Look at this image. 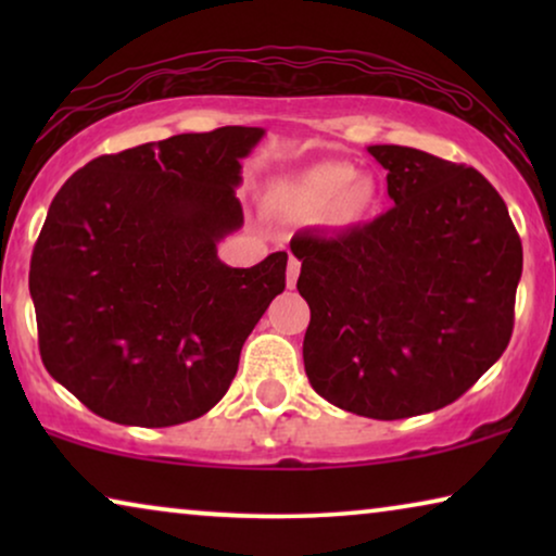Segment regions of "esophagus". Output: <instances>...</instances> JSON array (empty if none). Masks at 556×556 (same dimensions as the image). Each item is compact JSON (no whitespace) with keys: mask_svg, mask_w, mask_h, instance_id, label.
<instances>
[{"mask_svg":"<svg viewBox=\"0 0 556 556\" xmlns=\"http://www.w3.org/2000/svg\"><path fill=\"white\" fill-rule=\"evenodd\" d=\"M299 273H301V263L291 255V257H288V270H286L288 288H295V283H299Z\"/></svg>","mask_w":556,"mask_h":556,"instance_id":"1","label":"esophagus"}]
</instances>
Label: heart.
Listing matches in <instances>:
<instances>
[{
  "label": "heart",
  "mask_w": 556,
  "mask_h": 556,
  "mask_svg": "<svg viewBox=\"0 0 556 556\" xmlns=\"http://www.w3.org/2000/svg\"><path fill=\"white\" fill-rule=\"evenodd\" d=\"M286 200L301 217H326L333 225H352L377 202L375 179L356 174L346 162L308 166L286 187Z\"/></svg>",
  "instance_id": "heart-1"
}]
</instances>
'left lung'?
<instances>
[{
  "label": "left lung",
  "mask_w": 556,
  "mask_h": 556,
  "mask_svg": "<svg viewBox=\"0 0 556 556\" xmlns=\"http://www.w3.org/2000/svg\"><path fill=\"white\" fill-rule=\"evenodd\" d=\"M369 154L394 207L291 240L311 308L303 364L331 405L402 420L451 405L504 354L523 253L506 202L473 166L392 143Z\"/></svg>",
  "instance_id": "obj_1"
}]
</instances>
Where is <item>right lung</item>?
Wrapping results in <instances>:
<instances>
[{
    "label": "right lung",
    "mask_w": 556,
    "mask_h": 556,
    "mask_svg": "<svg viewBox=\"0 0 556 556\" xmlns=\"http://www.w3.org/2000/svg\"><path fill=\"white\" fill-rule=\"evenodd\" d=\"M263 128L179 134L88 162L35 242L29 295L45 369L90 413L169 428L230 390L240 352L286 288L288 255L230 268L240 159Z\"/></svg>",
    "instance_id": "obj_1"
}]
</instances>
